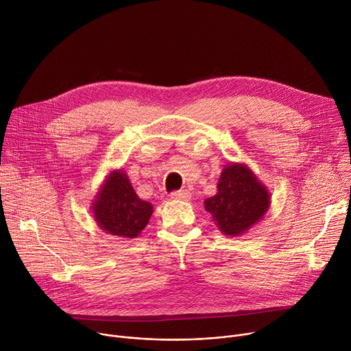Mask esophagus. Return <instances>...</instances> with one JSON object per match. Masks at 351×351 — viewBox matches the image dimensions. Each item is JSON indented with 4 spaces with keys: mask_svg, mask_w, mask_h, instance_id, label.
<instances>
[{
    "mask_svg": "<svg viewBox=\"0 0 351 351\" xmlns=\"http://www.w3.org/2000/svg\"><path fill=\"white\" fill-rule=\"evenodd\" d=\"M171 197L176 199H189L191 197V193L189 190H176V191H172Z\"/></svg>",
    "mask_w": 351,
    "mask_h": 351,
    "instance_id": "34e87169",
    "label": "esophagus"
}]
</instances>
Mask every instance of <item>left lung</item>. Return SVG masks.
I'll return each instance as SVG.
<instances>
[{
    "instance_id": "left-lung-1",
    "label": "left lung",
    "mask_w": 351,
    "mask_h": 351,
    "mask_svg": "<svg viewBox=\"0 0 351 351\" xmlns=\"http://www.w3.org/2000/svg\"><path fill=\"white\" fill-rule=\"evenodd\" d=\"M204 207L221 232L237 236L263 218L269 194L247 167L232 164L222 171L218 193L206 199Z\"/></svg>"
}]
</instances>
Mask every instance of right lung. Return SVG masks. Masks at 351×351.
Segmentation results:
<instances>
[{"label": "right lung", "mask_w": 351, "mask_h": 351, "mask_svg": "<svg viewBox=\"0 0 351 351\" xmlns=\"http://www.w3.org/2000/svg\"><path fill=\"white\" fill-rule=\"evenodd\" d=\"M93 213L107 233L133 239L148 223L153 206L137 197L123 172L115 171L98 193Z\"/></svg>", "instance_id": "1"}]
</instances>
